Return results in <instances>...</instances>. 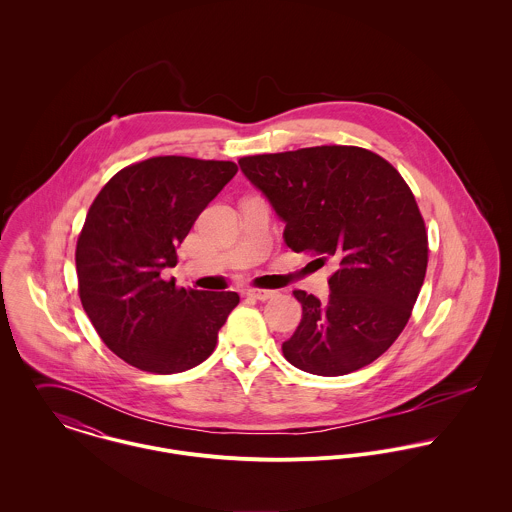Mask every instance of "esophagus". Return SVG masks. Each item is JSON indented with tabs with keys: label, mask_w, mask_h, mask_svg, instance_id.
Listing matches in <instances>:
<instances>
[{
	"label": "esophagus",
	"mask_w": 512,
	"mask_h": 512,
	"mask_svg": "<svg viewBox=\"0 0 512 512\" xmlns=\"http://www.w3.org/2000/svg\"><path fill=\"white\" fill-rule=\"evenodd\" d=\"M248 297H254L258 301H266V299H272L276 292H270V290H246Z\"/></svg>",
	"instance_id": "obj_1"
}]
</instances>
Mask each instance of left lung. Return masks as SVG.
I'll return each instance as SVG.
<instances>
[{
  "mask_svg": "<svg viewBox=\"0 0 512 512\" xmlns=\"http://www.w3.org/2000/svg\"><path fill=\"white\" fill-rule=\"evenodd\" d=\"M238 165L284 220L293 252L339 264L325 301L293 292L303 315L282 345L288 363L341 376L376 361L406 327L428 268L426 226L402 175L353 146L250 155Z\"/></svg>",
  "mask_w": 512,
  "mask_h": 512,
  "instance_id": "obj_1",
  "label": "left lung"
}]
</instances>
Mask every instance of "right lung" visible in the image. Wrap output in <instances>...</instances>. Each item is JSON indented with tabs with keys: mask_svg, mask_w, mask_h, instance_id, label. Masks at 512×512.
I'll return each instance as SVG.
<instances>
[{
	"mask_svg": "<svg viewBox=\"0 0 512 512\" xmlns=\"http://www.w3.org/2000/svg\"><path fill=\"white\" fill-rule=\"evenodd\" d=\"M236 171L232 161L151 157L118 171L94 199L76 242L78 293L100 339L128 365L175 374L215 351L238 293L177 290L161 272Z\"/></svg>",
	"mask_w": 512,
	"mask_h": 512,
	"instance_id": "obj_1",
	"label": "right lung"
}]
</instances>
